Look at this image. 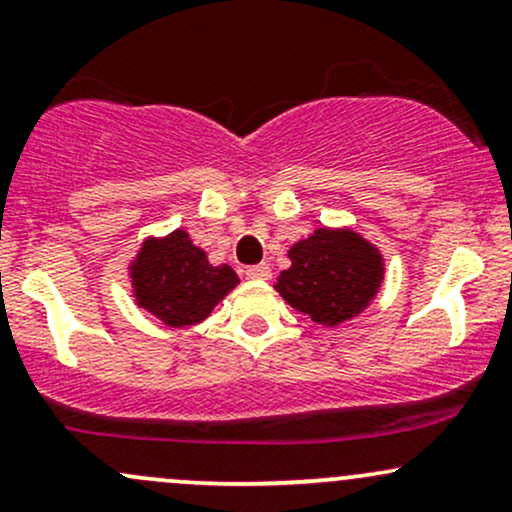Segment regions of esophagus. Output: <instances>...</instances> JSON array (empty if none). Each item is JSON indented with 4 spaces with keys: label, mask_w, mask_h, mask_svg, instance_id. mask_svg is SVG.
<instances>
[{
    "label": "esophagus",
    "mask_w": 512,
    "mask_h": 512,
    "mask_svg": "<svg viewBox=\"0 0 512 512\" xmlns=\"http://www.w3.org/2000/svg\"><path fill=\"white\" fill-rule=\"evenodd\" d=\"M245 274L250 276V279H269V276H272V267H269L267 262H262V264H255V267H248L245 269Z\"/></svg>",
    "instance_id": "1"
}]
</instances>
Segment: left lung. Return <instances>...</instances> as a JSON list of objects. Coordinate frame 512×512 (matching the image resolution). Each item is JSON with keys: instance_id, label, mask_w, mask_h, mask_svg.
<instances>
[{"instance_id": "8db88e82", "label": "left lung", "mask_w": 512, "mask_h": 512, "mask_svg": "<svg viewBox=\"0 0 512 512\" xmlns=\"http://www.w3.org/2000/svg\"><path fill=\"white\" fill-rule=\"evenodd\" d=\"M289 257L291 267L274 289L298 313L327 327L361 313L385 274L378 248L349 228H317L293 245Z\"/></svg>"}]
</instances>
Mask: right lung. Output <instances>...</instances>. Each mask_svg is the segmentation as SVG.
<instances>
[{"label":"right lung","instance_id":"right-lung-1","mask_svg":"<svg viewBox=\"0 0 512 512\" xmlns=\"http://www.w3.org/2000/svg\"><path fill=\"white\" fill-rule=\"evenodd\" d=\"M236 284L238 274L228 264H209L185 231L149 238L132 264L137 303L168 327L202 322Z\"/></svg>","mask_w":512,"mask_h":512}]
</instances>
